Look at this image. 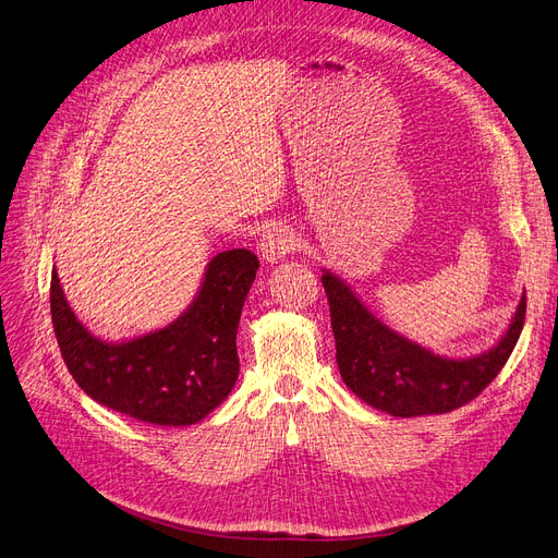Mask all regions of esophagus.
Segmentation results:
<instances>
[{
  "label": "esophagus",
  "mask_w": 558,
  "mask_h": 558,
  "mask_svg": "<svg viewBox=\"0 0 558 558\" xmlns=\"http://www.w3.org/2000/svg\"><path fill=\"white\" fill-rule=\"evenodd\" d=\"M295 247H298V238H295L293 229H288V227H275L270 231H265L258 242L260 256L267 263L283 260L288 254L295 252Z\"/></svg>",
  "instance_id": "34e87169"
}]
</instances>
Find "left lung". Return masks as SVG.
Here are the masks:
<instances>
[{"label":"left lung","mask_w":558,"mask_h":558,"mask_svg":"<svg viewBox=\"0 0 558 558\" xmlns=\"http://www.w3.org/2000/svg\"><path fill=\"white\" fill-rule=\"evenodd\" d=\"M323 286L345 387L391 416L447 414L470 403L499 375L524 327L526 298L522 295L515 316L493 348L451 360L375 318L341 277L323 270Z\"/></svg>","instance_id":"8db88e82"}]
</instances>
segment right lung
Returning <instances> with one entry per match:
<instances>
[{
    "label": "right lung",
    "instance_id": "add662e5",
    "mask_svg": "<svg viewBox=\"0 0 558 558\" xmlns=\"http://www.w3.org/2000/svg\"><path fill=\"white\" fill-rule=\"evenodd\" d=\"M256 270L258 258L247 250L217 254L192 304L173 323L111 343L77 320L52 267L50 311L63 362L100 405L153 426H192L235 387V333Z\"/></svg>",
    "mask_w": 558,
    "mask_h": 558
}]
</instances>
